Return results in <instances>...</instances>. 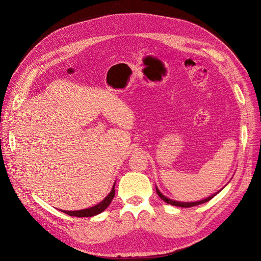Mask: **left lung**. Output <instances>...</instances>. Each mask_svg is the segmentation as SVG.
Segmentation results:
<instances>
[{
    "mask_svg": "<svg viewBox=\"0 0 261 261\" xmlns=\"http://www.w3.org/2000/svg\"><path fill=\"white\" fill-rule=\"evenodd\" d=\"M156 189V193H158V195L160 196V198L164 201V202H166V203H168V204H170V205H174V206H179V207H193V206H196V205H199V204H203V203H205V202H208L211 199H213L218 193H216L215 195H213V196H211V197H208V198H206V199H204V200H201V201H197V202H179V201H174V200H171V199H168V198H166L165 196H164L163 194H161V191L158 189V187L155 188Z\"/></svg>",
    "mask_w": 261,
    "mask_h": 261,
    "instance_id": "obj_1",
    "label": "left lung"
}]
</instances>
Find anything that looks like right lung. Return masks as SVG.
I'll list each match as a JSON object with an SVG mask.
<instances>
[{
  "label": "right lung",
  "mask_w": 261,
  "mask_h": 261,
  "mask_svg": "<svg viewBox=\"0 0 261 261\" xmlns=\"http://www.w3.org/2000/svg\"><path fill=\"white\" fill-rule=\"evenodd\" d=\"M114 187H115V184L113 185L112 190L110 191V194L100 203H98L97 205H95V206H93V207H90V208H87V210H81V211H75V212H73V211H68V212L67 211H62V212L65 213L66 215H68V216L79 217V218H81V217H93V216L98 215V214L102 213L109 206L110 203L112 202V199L115 196Z\"/></svg>",
  "instance_id": "obj_1"
}]
</instances>
